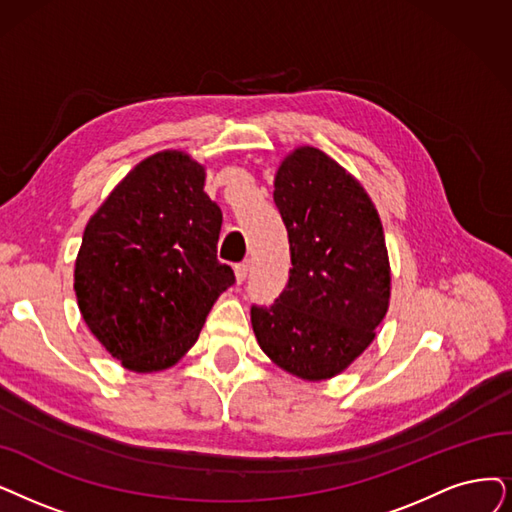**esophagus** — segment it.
Returning <instances> with one entry per match:
<instances>
[{
    "label": "esophagus",
    "mask_w": 512,
    "mask_h": 512,
    "mask_svg": "<svg viewBox=\"0 0 512 512\" xmlns=\"http://www.w3.org/2000/svg\"><path fill=\"white\" fill-rule=\"evenodd\" d=\"M248 273H250V260L239 262L237 267H235V279H237V283H241L245 277H248Z\"/></svg>",
    "instance_id": "1"
}]
</instances>
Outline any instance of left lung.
Here are the masks:
<instances>
[{
    "mask_svg": "<svg viewBox=\"0 0 512 512\" xmlns=\"http://www.w3.org/2000/svg\"><path fill=\"white\" fill-rule=\"evenodd\" d=\"M290 239V281L269 309L252 306L262 353L306 382L342 374L376 338L391 300L382 222L361 182L315 147H296L275 174Z\"/></svg>",
    "mask_w": 512,
    "mask_h": 512,
    "instance_id": "obj_1",
    "label": "left lung"
}]
</instances>
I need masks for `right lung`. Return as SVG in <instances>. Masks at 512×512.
<instances>
[{"label":"right lung","instance_id":"obj_1","mask_svg":"<svg viewBox=\"0 0 512 512\" xmlns=\"http://www.w3.org/2000/svg\"><path fill=\"white\" fill-rule=\"evenodd\" d=\"M189 153L149 155L90 216L73 290L94 338L130 372L168 370L189 353L235 275L216 258L222 212Z\"/></svg>","mask_w":512,"mask_h":512}]
</instances>
